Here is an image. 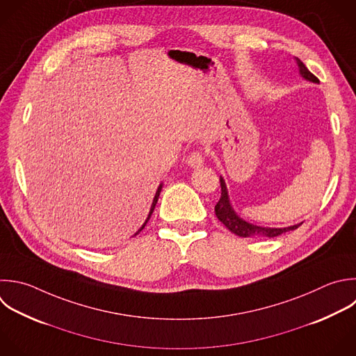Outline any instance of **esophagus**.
Returning a JSON list of instances; mask_svg holds the SVG:
<instances>
[{"label":"esophagus","mask_w":356,"mask_h":356,"mask_svg":"<svg viewBox=\"0 0 356 356\" xmlns=\"http://www.w3.org/2000/svg\"><path fill=\"white\" fill-rule=\"evenodd\" d=\"M186 163H188V165L192 167V168H199V167H202V165L204 164V159H203V156H202L200 152H193V153H191V154L188 156Z\"/></svg>","instance_id":"1"}]
</instances>
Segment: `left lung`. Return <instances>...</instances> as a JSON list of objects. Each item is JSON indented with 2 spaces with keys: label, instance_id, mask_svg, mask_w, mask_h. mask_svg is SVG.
<instances>
[{
  "label": "left lung",
  "instance_id": "obj_1",
  "mask_svg": "<svg viewBox=\"0 0 356 356\" xmlns=\"http://www.w3.org/2000/svg\"><path fill=\"white\" fill-rule=\"evenodd\" d=\"M298 70H299V75L312 82V83H318V79L305 67V64L299 60L295 58ZM220 185H221V197L218 200V203L214 207L216 216L217 218L235 235L242 236V238H249V236H266V238H274L278 236L284 232L288 231H293L296 229L299 225H302V222L295 224V225H289V227H284V228H271V227H261V225H256L252 224L246 220H243L242 217H239L236 214V211L234 210L229 196H228V189L225 185V181L222 177H220Z\"/></svg>",
  "mask_w": 356,
  "mask_h": 356
}]
</instances>
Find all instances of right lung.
<instances>
[{
	"label": "right lung",
	"instance_id": "obj_1",
	"mask_svg": "<svg viewBox=\"0 0 356 356\" xmlns=\"http://www.w3.org/2000/svg\"><path fill=\"white\" fill-rule=\"evenodd\" d=\"M161 189H163V182L159 185V188H157V191H156V195H154V197H153V203H152V207H150V211H149V214H147V218H146V221L143 222V225L135 232V235L134 236H136L143 228H145V225L147 224V221H149V218L152 217V213H153V210H154V207H156V203H157V200H159V196H160V192H161Z\"/></svg>",
	"mask_w": 356,
	"mask_h": 356
}]
</instances>
